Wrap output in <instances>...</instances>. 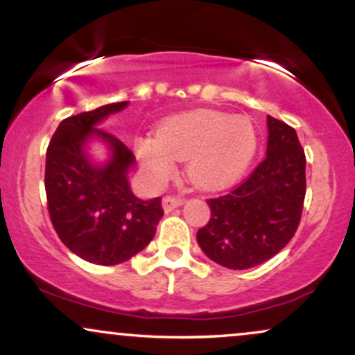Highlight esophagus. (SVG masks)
Instances as JSON below:
<instances>
[{"mask_svg":"<svg viewBox=\"0 0 355 355\" xmlns=\"http://www.w3.org/2000/svg\"><path fill=\"white\" fill-rule=\"evenodd\" d=\"M183 202H185V198L178 197V195H166L164 198V210L172 211L173 209H177V207L183 205Z\"/></svg>","mask_w":355,"mask_h":355,"instance_id":"obj_1","label":"esophagus"}]
</instances>
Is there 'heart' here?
<instances>
[{"mask_svg":"<svg viewBox=\"0 0 355 355\" xmlns=\"http://www.w3.org/2000/svg\"><path fill=\"white\" fill-rule=\"evenodd\" d=\"M137 155L153 185H164L175 172V160H187V175L202 189H220L239 178L257 152L250 118L217 110L175 115L157 137L137 140Z\"/></svg>","mask_w":355,"mask_h":355,"instance_id":"obj_1","label":"heart"}]
</instances>
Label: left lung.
I'll return each mask as SVG.
<instances>
[{
  "label": "left lung",
  "mask_w": 355,
  "mask_h": 355,
  "mask_svg": "<svg viewBox=\"0 0 355 355\" xmlns=\"http://www.w3.org/2000/svg\"><path fill=\"white\" fill-rule=\"evenodd\" d=\"M267 157L235 189L209 198L210 220L197 232L209 259L243 270L279 254L300 223L305 153L295 130L267 116Z\"/></svg>",
  "instance_id": "1"
}]
</instances>
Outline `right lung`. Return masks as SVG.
I'll return each mask as SVG.
<instances>
[{
	"label": "right lung",
	"instance_id": "right-lung-1",
	"mask_svg": "<svg viewBox=\"0 0 355 355\" xmlns=\"http://www.w3.org/2000/svg\"><path fill=\"white\" fill-rule=\"evenodd\" d=\"M126 105L120 101L64 118L46 150L44 190L55 232L73 254L98 266H116L144 250L164 217L162 197L140 200L130 190L132 150L118 137L95 128ZM92 135L112 148V160L105 167H93L83 152Z\"/></svg>",
	"mask_w": 355,
	"mask_h": 355
}]
</instances>
